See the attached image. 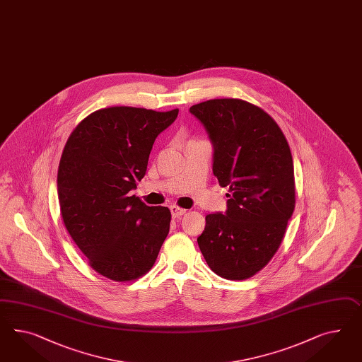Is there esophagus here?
<instances>
[{
  "label": "esophagus",
  "instance_id": "34e87169",
  "mask_svg": "<svg viewBox=\"0 0 362 362\" xmlns=\"http://www.w3.org/2000/svg\"><path fill=\"white\" fill-rule=\"evenodd\" d=\"M170 211H171V215H173L174 218H179L180 216L185 215L187 212L186 209H183V208L176 206H170Z\"/></svg>",
  "mask_w": 362,
  "mask_h": 362
}]
</instances>
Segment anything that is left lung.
I'll return each instance as SVG.
<instances>
[{"label":"left lung","mask_w":362,"mask_h":362,"mask_svg":"<svg viewBox=\"0 0 362 362\" xmlns=\"http://www.w3.org/2000/svg\"><path fill=\"white\" fill-rule=\"evenodd\" d=\"M189 112L212 142L214 175L229 188L225 214L206 216L197 244L214 273L247 279L273 258L293 216L290 146L273 118L244 100H208Z\"/></svg>","instance_id":"left-lung-1"}]
</instances>
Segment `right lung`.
Returning a JSON list of instances; mask_svg holds the SVG:
<instances>
[{"label":"right lung","instance_id":"obj_1","mask_svg":"<svg viewBox=\"0 0 362 362\" xmlns=\"http://www.w3.org/2000/svg\"><path fill=\"white\" fill-rule=\"evenodd\" d=\"M179 109L112 107L71 133L58 168L60 212L89 264L112 281L146 274L170 230L166 206H148L130 191L146 174L156 138Z\"/></svg>","mask_w":362,"mask_h":362}]
</instances>
